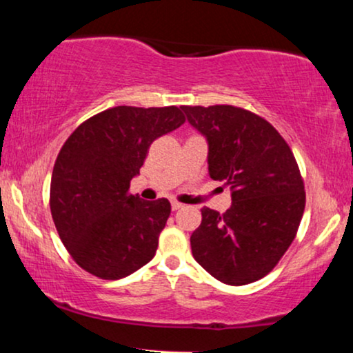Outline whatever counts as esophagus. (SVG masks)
Wrapping results in <instances>:
<instances>
[{
  "label": "esophagus",
  "instance_id": "34e87169",
  "mask_svg": "<svg viewBox=\"0 0 353 353\" xmlns=\"http://www.w3.org/2000/svg\"><path fill=\"white\" fill-rule=\"evenodd\" d=\"M171 208H172V210H179V209L184 208V204H181V202H177V201H172Z\"/></svg>",
  "mask_w": 353,
  "mask_h": 353
}]
</instances>
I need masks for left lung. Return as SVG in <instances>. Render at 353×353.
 <instances>
[{
  "instance_id": "left-lung-1",
  "label": "left lung",
  "mask_w": 353,
  "mask_h": 353,
  "mask_svg": "<svg viewBox=\"0 0 353 353\" xmlns=\"http://www.w3.org/2000/svg\"><path fill=\"white\" fill-rule=\"evenodd\" d=\"M209 144L210 179L232 190L224 214L204 208L192 255L217 281L245 285L265 277L292 244L305 209L297 161L264 117L247 109L182 106Z\"/></svg>"
}]
</instances>
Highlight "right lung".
I'll use <instances>...</instances> for the list:
<instances>
[{
  "mask_svg": "<svg viewBox=\"0 0 353 353\" xmlns=\"http://www.w3.org/2000/svg\"><path fill=\"white\" fill-rule=\"evenodd\" d=\"M181 108L116 106L74 129L58 154L50 208L61 241L86 272L117 281L154 257L168 199L129 194L157 137L184 124Z\"/></svg>",
  "mask_w": 353,
  "mask_h": 353,
  "instance_id": "1",
  "label": "right lung"
}]
</instances>
